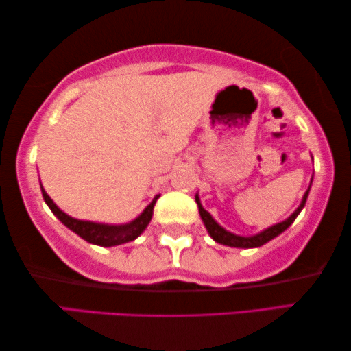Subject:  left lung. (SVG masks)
<instances>
[{
  "instance_id": "obj_1",
  "label": "left lung",
  "mask_w": 351,
  "mask_h": 351,
  "mask_svg": "<svg viewBox=\"0 0 351 351\" xmlns=\"http://www.w3.org/2000/svg\"><path fill=\"white\" fill-rule=\"evenodd\" d=\"M309 190H311V186L307 188V191L304 193V196H303V201H301L300 207L296 208L295 212L292 213V217H289L287 219L282 221V223L271 226V228L265 229L263 232H261V234H257L254 237H240V235L230 234V232H228L226 229L221 228V226L212 218V215H210L207 210H204V207L201 206V202H199L197 196H196V202H197L199 213H201V218L204 221V224H206V228L208 230L210 237H212V239L217 241V243L226 245V246H232V247H257V246L265 245L267 241H269V240H273L274 237H278L279 234H281V232H284L285 229L289 228L290 224L293 223L295 218L298 217L300 212L304 207L307 194H309Z\"/></svg>"
}]
</instances>
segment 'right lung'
<instances>
[{"instance_id": "1", "label": "right lung", "mask_w": 351, "mask_h": 351, "mask_svg": "<svg viewBox=\"0 0 351 351\" xmlns=\"http://www.w3.org/2000/svg\"><path fill=\"white\" fill-rule=\"evenodd\" d=\"M42 188V186H40ZM42 196H44L47 206L50 207L53 213L56 215L58 219L61 221L62 224H66L70 230H73L75 234L82 237L89 243L99 245V246H116V245H122L127 243V241H132L136 239L138 235H141V232L147 228V224L150 223L154 215V206L157 202V196L152 202L149 204L147 208L139 215V217L132 221L128 224H122V226H108V224H99V223H90V221H80L75 219L72 217H69L56 207V204L51 201V197L45 193L44 188H42Z\"/></svg>"}]
</instances>
